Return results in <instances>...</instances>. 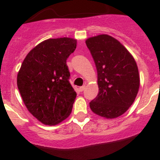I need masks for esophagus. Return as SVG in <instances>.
Wrapping results in <instances>:
<instances>
[{
    "label": "esophagus",
    "mask_w": 160,
    "mask_h": 160,
    "mask_svg": "<svg viewBox=\"0 0 160 160\" xmlns=\"http://www.w3.org/2000/svg\"><path fill=\"white\" fill-rule=\"evenodd\" d=\"M85 88H86V87H85V86H83V87H79V91H81V92H82L83 90H85Z\"/></svg>",
    "instance_id": "esophagus-1"
}]
</instances>
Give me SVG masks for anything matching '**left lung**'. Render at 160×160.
Returning <instances> with one entry per match:
<instances>
[{
    "instance_id": "1",
    "label": "left lung",
    "mask_w": 160,
    "mask_h": 160,
    "mask_svg": "<svg viewBox=\"0 0 160 160\" xmlns=\"http://www.w3.org/2000/svg\"><path fill=\"white\" fill-rule=\"evenodd\" d=\"M86 44L98 72V94L90 102L91 111L107 119L118 118L133 104L140 78L135 58L117 39L107 34L91 37Z\"/></svg>"
}]
</instances>
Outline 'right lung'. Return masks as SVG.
<instances>
[{
    "instance_id": "1",
    "label": "right lung",
    "mask_w": 160,
    "mask_h": 160,
    "mask_svg": "<svg viewBox=\"0 0 160 160\" xmlns=\"http://www.w3.org/2000/svg\"><path fill=\"white\" fill-rule=\"evenodd\" d=\"M77 46L70 38H50L29 52L17 77L24 104L45 125L54 126L70 116L76 92L69 82L66 60Z\"/></svg>"
}]
</instances>
